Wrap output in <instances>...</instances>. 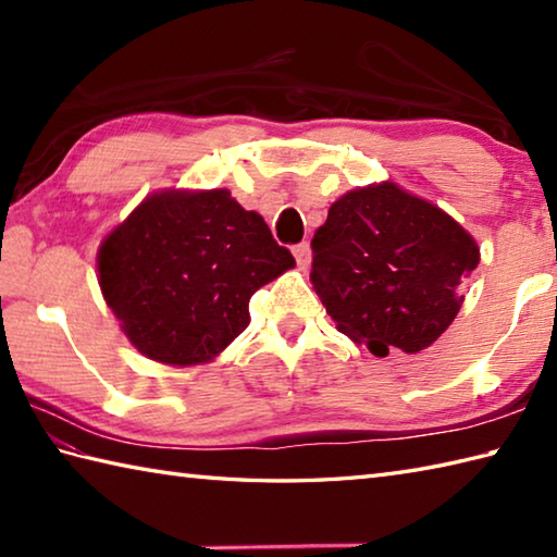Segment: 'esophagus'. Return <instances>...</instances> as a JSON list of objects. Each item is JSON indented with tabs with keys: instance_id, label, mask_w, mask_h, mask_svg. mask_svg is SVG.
I'll list each match as a JSON object with an SVG mask.
<instances>
[{
	"instance_id": "obj_1",
	"label": "esophagus",
	"mask_w": 557,
	"mask_h": 557,
	"mask_svg": "<svg viewBox=\"0 0 557 557\" xmlns=\"http://www.w3.org/2000/svg\"><path fill=\"white\" fill-rule=\"evenodd\" d=\"M292 251H294V258H297V265H299V270H306V268H309V263H311V246H309V244L301 242V244L294 246Z\"/></svg>"
}]
</instances>
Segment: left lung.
I'll use <instances>...</instances> for the list:
<instances>
[{
	"mask_svg": "<svg viewBox=\"0 0 557 557\" xmlns=\"http://www.w3.org/2000/svg\"><path fill=\"white\" fill-rule=\"evenodd\" d=\"M311 282L342 335L375 357L417 354L459 313L479 246L445 210L393 182L347 191L313 234Z\"/></svg>",
	"mask_w": 557,
	"mask_h": 557,
	"instance_id": "left-lung-1",
	"label": "left lung"
}]
</instances>
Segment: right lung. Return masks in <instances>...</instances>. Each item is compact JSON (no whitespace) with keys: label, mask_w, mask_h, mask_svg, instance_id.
<instances>
[{"label":"right lung","mask_w":557,"mask_h":557,"mask_svg":"<svg viewBox=\"0 0 557 557\" xmlns=\"http://www.w3.org/2000/svg\"><path fill=\"white\" fill-rule=\"evenodd\" d=\"M294 268L265 220L227 188L148 196L98 251L102 297L144 357L208 363L239 337L248 301Z\"/></svg>","instance_id":"1"}]
</instances>
